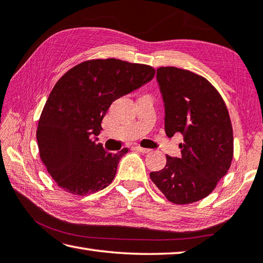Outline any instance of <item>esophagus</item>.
<instances>
[{"label":"esophagus","instance_id":"esophagus-1","mask_svg":"<svg viewBox=\"0 0 263 263\" xmlns=\"http://www.w3.org/2000/svg\"><path fill=\"white\" fill-rule=\"evenodd\" d=\"M136 149H137V151H138L139 153H141V154H147V153L151 152V149L142 148V147H140V146H136Z\"/></svg>","mask_w":263,"mask_h":263}]
</instances>
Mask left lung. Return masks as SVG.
Instances as JSON below:
<instances>
[{"mask_svg":"<svg viewBox=\"0 0 263 263\" xmlns=\"http://www.w3.org/2000/svg\"><path fill=\"white\" fill-rule=\"evenodd\" d=\"M156 80L165 110L167 137L182 135L181 157L166 155V165L151 172L152 181L174 204L197 202L213 192L234 155L227 107L210 82L177 67H159Z\"/></svg>","mask_w":263,"mask_h":263,"instance_id":"8db88e82","label":"left lung"}]
</instances>
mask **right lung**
<instances>
[{
  "mask_svg": "<svg viewBox=\"0 0 263 263\" xmlns=\"http://www.w3.org/2000/svg\"><path fill=\"white\" fill-rule=\"evenodd\" d=\"M154 75L151 66L110 58L76 65L57 82L41 114L36 139L41 159L60 188L85 196L109 186L127 149L111 154L96 142L101 121L112 101Z\"/></svg>",
  "mask_w": 263,
  "mask_h": 263,
  "instance_id": "1",
  "label": "right lung"
}]
</instances>
